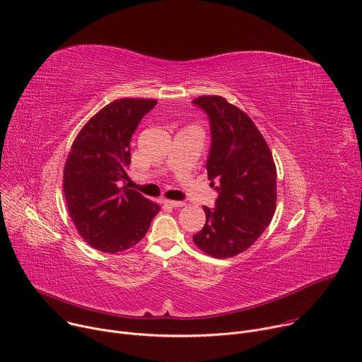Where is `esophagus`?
<instances>
[{
	"instance_id": "esophagus-1",
	"label": "esophagus",
	"mask_w": 362,
	"mask_h": 362,
	"mask_svg": "<svg viewBox=\"0 0 362 362\" xmlns=\"http://www.w3.org/2000/svg\"><path fill=\"white\" fill-rule=\"evenodd\" d=\"M162 203H163V204H166V206H170V208H183V206L186 204L185 202H177V200H168V199L162 200Z\"/></svg>"
}]
</instances>
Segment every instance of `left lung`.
<instances>
[{
	"label": "left lung",
	"mask_w": 362,
	"mask_h": 362,
	"mask_svg": "<svg viewBox=\"0 0 362 362\" xmlns=\"http://www.w3.org/2000/svg\"><path fill=\"white\" fill-rule=\"evenodd\" d=\"M209 117L211 150L206 169L218 182L215 208L203 206L206 223L194 245L218 259L250 247L271 223L276 208V168L255 123L221 95L193 100Z\"/></svg>",
	"instance_id": "1"
}]
</instances>
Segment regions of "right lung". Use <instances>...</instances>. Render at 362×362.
I'll use <instances>...</instances> for the list:
<instances>
[{"label": "right lung", "instance_id": "add662e5", "mask_svg": "<svg viewBox=\"0 0 362 362\" xmlns=\"http://www.w3.org/2000/svg\"><path fill=\"white\" fill-rule=\"evenodd\" d=\"M158 100L120 98L93 116L73 141L63 187L69 214L81 238L107 253L141 240L160 206L122 186L130 165V140Z\"/></svg>", "mask_w": 362, "mask_h": 362}]
</instances>
